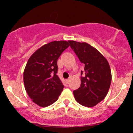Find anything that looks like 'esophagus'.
<instances>
[{
	"label": "esophagus",
	"instance_id": "34e87169",
	"mask_svg": "<svg viewBox=\"0 0 133 133\" xmlns=\"http://www.w3.org/2000/svg\"><path fill=\"white\" fill-rule=\"evenodd\" d=\"M71 77H69V78L66 79V82L68 83V84H69V82H70V80H71Z\"/></svg>",
	"mask_w": 133,
	"mask_h": 133
}]
</instances>
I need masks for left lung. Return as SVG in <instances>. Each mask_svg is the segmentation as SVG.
Returning <instances> with one entry per match:
<instances>
[{"label": "left lung", "instance_id": "obj_1", "mask_svg": "<svg viewBox=\"0 0 133 133\" xmlns=\"http://www.w3.org/2000/svg\"><path fill=\"white\" fill-rule=\"evenodd\" d=\"M70 47L82 63L81 84L74 90L75 98L82 105L93 107L104 100L111 82V71L106 58L86 42L69 41ZM83 76H82V75Z\"/></svg>", "mask_w": 133, "mask_h": 133}]
</instances>
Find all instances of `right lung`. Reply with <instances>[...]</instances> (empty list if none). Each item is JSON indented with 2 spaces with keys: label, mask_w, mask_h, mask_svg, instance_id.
<instances>
[{
  "label": "right lung",
  "mask_w": 133,
  "mask_h": 133,
  "mask_svg": "<svg viewBox=\"0 0 133 133\" xmlns=\"http://www.w3.org/2000/svg\"><path fill=\"white\" fill-rule=\"evenodd\" d=\"M69 46L67 41H53L42 45L30 57L24 71V84L32 101L41 107L58 100L64 85L57 75V60Z\"/></svg>",
  "instance_id": "obj_1"
}]
</instances>
